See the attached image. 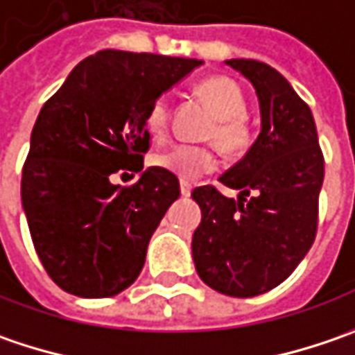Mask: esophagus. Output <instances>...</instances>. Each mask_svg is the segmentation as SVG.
Masks as SVG:
<instances>
[{
  "mask_svg": "<svg viewBox=\"0 0 355 355\" xmlns=\"http://www.w3.org/2000/svg\"><path fill=\"white\" fill-rule=\"evenodd\" d=\"M191 193H193V184L187 182V180H180V194L182 196H189Z\"/></svg>",
  "mask_w": 355,
  "mask_h": 355,
  "instance_id": "obj_1",
  "label": "esophagus"
}]
</instances>
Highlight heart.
Returning <instances> with one entry per match:
<instances>
[{"label":"heart","mask_w":355,"mask_h":355,"mask_svg":"<svg viewBox=\"0 0 355 355\" xmlns=\"http://www.w3.org/2000/svg\"><path fill=\"white\" fill-rule=\"evenodd\" d=\"M196 93L216 116L214 125L208 129V139L224 155L230 157L242 155L252 143V132L248 119L244 115L246 99L240 87L228 77H210L196 87ZM168 116H171V107L164 97H159L148 105L145 127L153 139H162L166 135ZM153 162L155 166L168 171L182 180H194L216 168L214 153L207 147H194V145H173L155 155Z\"/></svg>","instance_id":"heart-1"}]
</instances>
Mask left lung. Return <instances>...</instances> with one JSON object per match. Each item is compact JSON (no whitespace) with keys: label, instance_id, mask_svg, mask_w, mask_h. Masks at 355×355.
Returning <instances> with one entry per match:
<instances>
[{"label":"left lung","instance_id":"obj_1","mask_svg":"<svg viewBox=\"0 0 355 355\" xmlns=\"http://www.w3.org/2000/svg\"><path fill=\"white\" fill-rule=\"evenodd\" d=\"M256 89L262 129L244 159L218 178L239 200L214 187H196L202 220L193 260L212 290L252 298L296 270L314 244L324 155L310 107L284 77L254 59H228Z\"/></svg>","mask_w":355,"mask_h":355}]
</instances>
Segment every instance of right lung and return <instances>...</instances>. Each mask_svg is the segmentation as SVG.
<instances>
[{
  "label": "right lung",
  "instance_id": "1",
  "mask_svg": "<svg viewBox=\"0 0 355 355\" xmlns=\"http://www.w3.org/2000/svg\"><path fill=\"white\" fill-rule=\"evenodd\" d=\"M202 61L105 49L83 59L31 131L21 205L39 260L81 298L116 296L141 274L148 240L180 196L178 178L150 166L148 105ZM141 172L131 187L110 182Z\"/></svg>",
  "mask_w": 355,
  "mask_h": 355
}]
</instances>
